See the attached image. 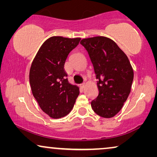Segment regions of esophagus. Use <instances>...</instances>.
I'll return each instance as SVG.
<instances>
[{"label": "esophagus", "instance_id": "34e87169", "mask_svg": "<svg viewBox=\"0 0 157 157\" xmlns=\"http://www.w3.org/2000/svg\"><path fill=\"white\" fill-rule=\"evenodd\" d=\"M84 86H85V83H81V84H80V87L81 88V89H83Z\"/></svg>", "mask_w": 157, "mask_h": 157}]
</instances>
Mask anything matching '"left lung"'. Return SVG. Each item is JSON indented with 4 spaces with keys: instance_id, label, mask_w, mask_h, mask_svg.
<instances>
[{
    "instance_id": "1",
    "label": "left lung",
    "mask_w": 157,
    "mask_h": 157,
    "mask_svg": "<svg viewBox=\"0 0 157 157\" xmlns=\"http://www.w3.org/2000/svg\"><path fill=\"white\" fill-rule=\"evenodd\" d=\"M80 44L89 53L98 80V95L91 103L92 109L101 117H114L127 99L134 79L128 57L104 36L83 38Z\"/></svg>"
}]
</instances>
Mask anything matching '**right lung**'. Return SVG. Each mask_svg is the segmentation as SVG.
Listing matches in <instances>:
<instances>
[{"mask_svg": "<svg viewBox=\"0 0 157 157\" xmlns=\"http://www.w3.org/2000/svg\"><path fill=\"white\" fill-rule=\"evenodd\" d=\"M80 38L53 36L45 41L32 62L29 73L31 91L40 109L53 119L71 111L79 89L68 82L64 64Z\"/></svg>", "mask_w": 157, "mask_h": 157, "instance_id": "add662e5", "label": "right lung"}]
</instances>
